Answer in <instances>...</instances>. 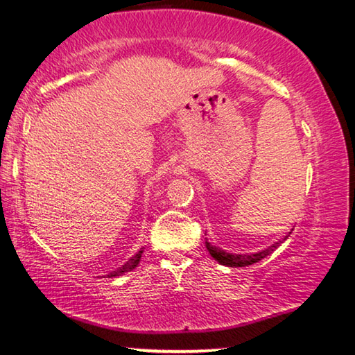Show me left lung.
Listing matches in <instances>:
<instances>
[{
    "label": "left lung",
    "instance_id": "8db88e82",
    "mask_svg": "<svg viewBox=\"0 0 355 355\" xmlns=\"http://www.w3.org/2000/svg\"><path fill=\"white\" fill-rule=\"evenodd\" d=\"M286 239V237H284ZM280 245V242H275L274 245H270L269 248L263 250V252H258V253H252V254H234V253H228L225 252V250L218 248V247H212L211 243L206 242V247L209 250V253H211V257L218 261L220 264L223 266H228V267H243V266H250V264H254L261 261L263 258H266L267 254H270L274 250Z\"/></svg>",
    "mask_w": 355,
    "mask_h": 355
}]
</instances>
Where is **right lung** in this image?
<instances>
[{
    "label": "right lung",
    "mask_w": 355,
    "mask_h": 355,
    "mask_svg": "<svg viewBox=\"0 0 355 355\" xmlns=\"http://www.w3.org/2000/svg\"><path fill=\"white\" fill-rule=\"evenodd\" d=\"M141 253H143V248L139 250V252H138L137 254H133V257H132L129 261H127V263H125L123 267H119V269L110 272L108 277H110V278H112V277H119V275L125 274V272H130V270L135 269V267H137L138 263H139V259H141Z\"/></svg>",
    "instance_id": "right-lung-1"
}]
</instances>
